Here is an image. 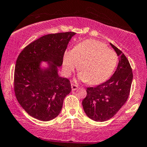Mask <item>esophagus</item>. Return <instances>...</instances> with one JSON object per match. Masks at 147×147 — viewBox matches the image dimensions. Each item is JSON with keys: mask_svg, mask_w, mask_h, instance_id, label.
Returning <instances> with one entry per match:
<instances>
[{"mask_svg": "<svg viewBox=\"0 0 147 147\" xmlns=\"http://www.w3.org/2000/svg\"><path fill=\"white\" fill-rule=\"evenodd\" d=\"M71 87H72V91H74V90H77V89L78 88V86H77V85L75 84H71Z\"/></svg>", "mask_w": 147, "mask_h": 147, "instance_id": "obj_1", "label": "esophagus"}]
</instances>
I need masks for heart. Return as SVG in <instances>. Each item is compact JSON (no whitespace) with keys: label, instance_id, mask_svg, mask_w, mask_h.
<instances>
[{"label":"heart","instance_id":"1","mask_svg":"<svg viewBox=\"0 0 147 147\" xmlns=\"http://www.w3.org/2000/svg\"><path fill=\"white\" fill-rule=\"evenodd\" d=\"M118 63V56L100 41L88 39L67 51L63 56V69L69 75L79 67L78 78L90 85L103 83L112 76Z\"/></svg>","mask_w":147,"mask_h":147}]
</instances>
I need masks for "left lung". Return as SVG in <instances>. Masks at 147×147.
I'll return each mask as SVG.
<instances>
[{
	"label": "left lung",
	"instance_id": "left-lung-1",
	"mask_svg": "<svg viewBox=\"0 0 147 147\" xmlns=\"http://www.w3.org/2000/svg\"><path fill=\"white\" fill-rule=\"evenodd\" d=\"M119 57L117 69L109 80L95 87L87 88L86 97L82 101L89 118L104 122L112 118L125 105L129 96L133 72L124 53L110 43Z\"/></svg>",
	"mask_w": 147,
	"mask_h": 147
}]
</instances>
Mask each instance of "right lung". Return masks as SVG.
Here are the masks:
<instances>
[{"label": "right lung", "instance_id": "right-lung-1", "mask_svg": "<svg viewBox=\"0 0 147 147\" xmlns=\"http://www.w3.org/2000/svg\"><path fill=\"white\" fill-rule=\"evenodd\" d=\"M75 35L67 32L42 36L26 46L16 59V99L25 112L37 120L49 121L57 117L64 98L72 90L69 80L60 77L58 69ZM42 61L47 63V67H42Z\"/></svg>", "mask_w": 147, "mask_h": 147}]
</instances>
